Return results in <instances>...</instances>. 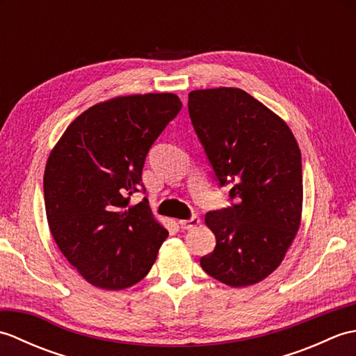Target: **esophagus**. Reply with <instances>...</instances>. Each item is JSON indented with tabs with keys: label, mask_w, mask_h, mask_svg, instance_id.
<instances>
[{
	"label": "esophagus",
	"mask_w": 356,
	"mask_h": 356,
	"mask_svg": "<svg viewBox=\"0 0 356 356\" xmlns=\"http://www.w3.org/2000/svg\"><path fill=\"white\" fill-rule=\"evenodd\" d=\"M199 217H191V218H188V220H179V225H180V228L182 229H191V228H194V226H197L199 225Z\"/></svg>",
	"instance_id": "esophagus-1"
}]
</instances>
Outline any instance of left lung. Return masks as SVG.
Returning a JSON list of instances; mask_svg holds the SVG:
<instances>
[{
  "label": "left lung",
  "mask_w": 356,
  "mask_h": 356,
  "mask_svg": "<svg viewBox=\"0 0 356 356\" xmlns=\"http://www.w3.org/2000/svg\"><path fill=\"white\" fill-rule=\"evenodd\" d=\"M188 111L231 207L209 211L216 236L203 255L208 275L232 287L251 286L283 261L301 222V153L284 120L240 88L194 90Z\"/></svg>",
  "instance_id": "1"
}]
</instances>
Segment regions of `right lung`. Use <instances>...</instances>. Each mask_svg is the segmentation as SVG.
I'll return each instance as SVG.
<instances>
[{
	"label": "right lung",
	"mask_w": 356,
	"mask_h": 356,
	"mask_svg": "<svg viewBox=\"0 0 356 356\" xmlns=\"http://www.w3.org/2000/svg\"><path fill=\"white\" fill-rule=\"evenodd\" d=\"M182 102L172 93L113 97L86 110L51 149L44 203L59 251L90 284L120 291L145 277L168 231L145 193L142 168Z\"/></svg>",
	"instance_id": "1"
}]
</instances>
